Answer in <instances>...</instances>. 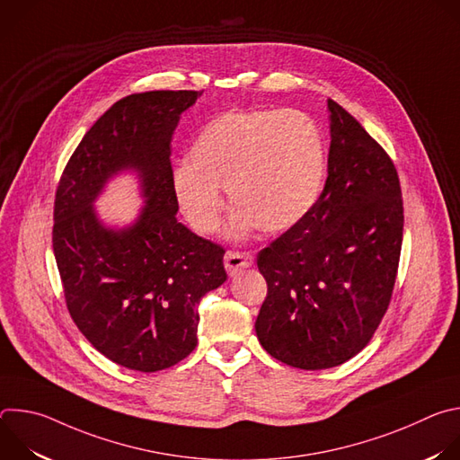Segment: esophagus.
I'll return each instance as SVG.
<instances>
[{
    "label": "esophagus",
    "instance_id": "obj_1",
    "mask_svg": "<svg viewBox=\"0 0 460 460\" xmlns=\"http://www.w3.org/2000/svg\"><path fill=\"white\" fill-rule=\"evenodd\" d=\"M254 256L249 252H240V251H227L224 256V264L227 273L233 277L236 275L240 270H245L249 266H252Z\"/></svg>",
    "mask_w": 460,
    "mask_h": 460
}]
</instances>
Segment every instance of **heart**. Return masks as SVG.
<instances>
[{"mask_svg":"<svg viewBox=\"0 0 460 460\" xmlns=\"http://www.w3.org/2000/svg\"><path fill=\"white\" fill-rule=\"evenodd\" d=\"M323 144L311 116L296 109L229 111L211 119L194 140L189 164L172 185L187 222L204 234L222 220L227 189L233 204L229 234L284 233L318 200Z\"/></svg>","mask_w":460,"mask_h":460,"instance_id":"b5f03b06","label":"heart"}]
</instances>
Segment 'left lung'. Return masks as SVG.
<instances>
[{"instance_id":"1","label":"left lung","mask_w":460,"mask_h":460,"mask_svg":"<svg viewBox=\"0 0 460 460\" xmlns=\"http://www.w3.org/2000/svg\"><path fill=\"white\" fill-rule=\"evenodd\" d=\"M332 146L313 209L256 256L268 296L254 322L271 357L327 369L362 351L395 288L404 208L395 164L337 102Z\"/></svg>"}]
</instances>
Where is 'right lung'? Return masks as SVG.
Segmentation results:
<instances>
[{
    "label": "right lung",
    "instance_id": "add662e5",
    "mask_svg": "<svg viewBox=\"0 0 460 460\" xmlns=\"http://www.w3.org/2000/svg\"><path fill=\"white\" fill-rule=\"evenodd\" d=\"M202 91H151L116 102L65 165L52 249L71 318L109 360L142 373L183 360L199 339V305L222 286L226 249L176 218L171 137ZM141 174L146 208L133 227L101 226L92 202L118 170Z\"/></svg>",
    "mask_w": 460,
    "mask_h": 460
}]
</instances>
